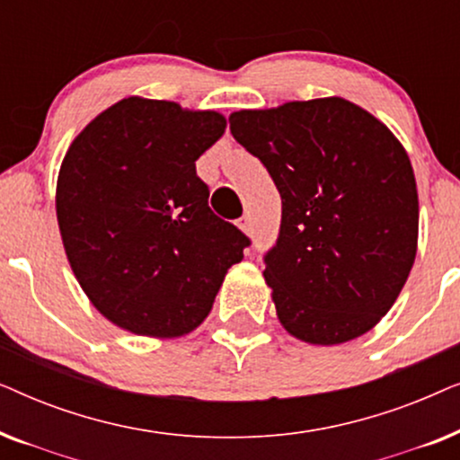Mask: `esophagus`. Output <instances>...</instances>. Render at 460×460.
I'll use <instances>...</instances> for the list:
<instances>
[{"mask_svg":"<svg viewBox=\"0 0 460 460\" xmlns=\"http://www.w3.org/2000/svg\"><path fill=\"white\" fill-rule=\"evenodd\" d=\"M238 226H241V230L243 232H251V216H243L241 219H238Z\"/></svg>","mask_w":460,"mask_h":460,"instance_id":"1","label":"esophagus"}]
</instances>
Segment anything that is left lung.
<instances>
[{
    "instance_id": "left-lung-1",
    "label": "left lung",
    "mask_w": 460,
    "mask_h": 460,
    "mask_svg": "<svg viewBox=\"0 0 460 460\" xmlns=\"http://www.w3.org/2000/svg\"><path fill=\"white\" fill-rule=\"evenodd\" d=\"M282 199L263 276L293 337L337 345L389 312L417 255L412 165L392 131L343 98L230 115Z\"/></svg>"
}]
</instances>
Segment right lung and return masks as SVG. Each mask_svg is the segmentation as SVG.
<instances>
[{
    "instance_id": "1",
    "label": "right lung",
    "mask_w": 460,
    "mask_h": 460,
    "mask_svg": "<svg viewBox=\"0 0 460 460\" xmlns=\"http://www.w3.org/2000/svg\"><path fill=\"white\" fill-rule=\"evenodd\" d=\"M224 129L216 111L131 96L66 150L56 186L60 236L81 288L112 324L186 335L243 260L249 236L211 211L194 165Z\"/></svg>"
}]
</instances>
